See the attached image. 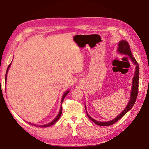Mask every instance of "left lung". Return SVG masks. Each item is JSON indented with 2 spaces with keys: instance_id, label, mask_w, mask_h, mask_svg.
I'll use <instances>...</instances> for the list:
<instances>
[{
  "instance_id": "left-lung-1",
  "label": "left lung",
  "mask_w": 149,
  "mask_h": 149,
  "mask_svg": "<svg viewBox=\"0 0 149 149\" xmlns=\"http://www.w3.org/2000/svg\"><path fill=\"white\" fill-rule=\"evenodd\" d=\"M117 53L119 54V55L128 56L130 58V61H131V62L135 65V66H136V68H135V71H134V75L133 76L132 81V88H131V91H130V99L127 106H126V107H125V109L122 111L116 117V118H115L114 119L109 120V121H106V122L97 121L92 118L88 114L87 111H86V106L85 105V109H86V114L88 118L93 122H94L96 124L100 126L111 125L113 124H114L115 123H116L117 121H118L120 118H123V117L127 113L128 111H129L132 109V107L134 105L135 102H136L137 97L138 88H139V66L137 61L132 56V54L131 53V51H130L129 45L127 41H125V40H120L118 43V49H117Z\"/></svg>"
}]
</instances>
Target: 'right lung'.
Listing matches in <instances>:
<instances>
[{
    "mask_svg": "<svg viewBox=\"0 0 149 149\" xmlns=\"http://www.w3.org/2000/svg\"><path fill=\"white\" fill-rule=\"evenodd\" d=\"M12 62L10 63V64L9 65H8V68H7V69L6 74V78H5L6 81H7V73H8V70H9V68H10V66H11ZM70 89H68L67 91H65V93L63 94V95L62 98H61V104H62V103H63V100H64V98L65 97V96L67 95V94L70 93ZM61 113H62V107H61H61H60V109L59 112H58V114H57V116L55 117V118L52 121H51L50 123H48V124H43V125H37V124H33V123H29V122H26V123H28V124H30V125H32L36 126V127H49V126H51L52 125H53V124H55V123H56V122L58 119H59V118H60V116H61Z\"/></svg>",
    "mask_w": 149,
    "mask_h": 149,
    "instance_id": "obj_1",
    "label": "right lung"
}]
</instances>
